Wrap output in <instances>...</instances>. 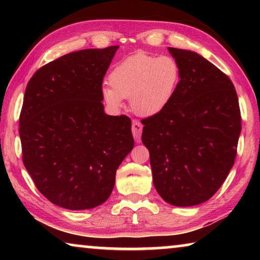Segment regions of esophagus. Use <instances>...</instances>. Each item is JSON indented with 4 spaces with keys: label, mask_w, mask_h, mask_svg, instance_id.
Wrapping results in <instances>:
<instances>
[{
    "label": "esophagus",
    "mask_w": 260,
    "mask_h": 260,
    "mask_svg": "<svg viewBox=\"0 0 260 260\" xmlns=\"http://www.w3.org/2000/svg\"><path fill=\"white\" fill-rule=\"evenodd\" d=\"M142 127H143L142 124L136 120H134L133 124H132V132H133V136L136 140V142H140L141 133H142Z\"/></svg>",
    "instance_id": "esophagus-1"
}]
</instances>
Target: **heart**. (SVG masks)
I'll use <instances>...</instances> for the list:
<instances>
[{
  "instance_id": "obj_1",
  "label": "heart",
  "mask_w": 260,
  "mask_h": 260,
  "mask_svg": "<svg viewBox=\"0 0 260 260\" xmlns=\"http://www.w3.org/2000/svg\"><path fill=\"white\" fill-rule=\"evenodd\" d=\"M109 80L111 86L103 85L101 95L110 109H120L124 99H129L136 114L152 117L172 101L181 80V68L173 56L138 52L121 60Z\"/></svg>"
}]
</instances>
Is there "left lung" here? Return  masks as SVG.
Returning a JSON list of instances; mask_svg holds the SVG:
<instances>
[{"mask_svg": "<svg viewBox=\"0 0 260 260\" xmlns=\"http://www.w3.org/2000/svg\"><path fill=\"white\" fill-rule=\"evenodd\" d=\"M181 80L172 101L142 120L153 186L166 203L193 206L210 200L234 165L241 113L234 85L195 51L167 48Z\"/></svg>", "mask_w": 260, "mask_h": 260, "instance_id": "obj_1", "label": "left lung"}]
</instances>
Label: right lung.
<instances>
[{
	"label": "right lung",
	"mask_w": 260,
	"mask_h": 260,
	"mask_svg": "<svg viewBox=\"0 0 260 260\" xmlns=\"http://www.w3.org/2000/svg\"><path fill=\"white\" fill-rule=\"evenodd\" d=\"M118 48L70 52L39 69L26 87L23 161L39 191L60 208L103 204L134 147L131 119L105 113L101 95Z\"/></svg>",
	"instance_id": "obj_1"
}]
</instances>
